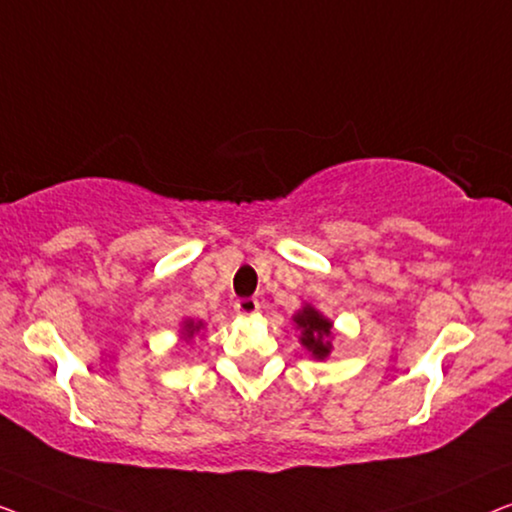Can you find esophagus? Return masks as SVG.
Here are the masks:
<instances>
[{
  "mask_svg": "<svg viewBox=\"0 0 512 512\" xmlns=\"http://www.w3.org/2000/svg\"><path fill=\"white\" fill-rule=\"evenodd\" d=\"M234 311L239 315H255L259 311V301L257 299H239L234 304Z\"/></svg>",
  "mask_w": 512,
  "mask_h": 512,
  "instance_id": "obj_1",
  "label": "esophagus"
}]
</instances>
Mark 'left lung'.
<instances>
[{
  "label": "left lung",
  "instance_id": "left-lung-1",
  "mask_svg": "<svg viewBox=\"0 0 512 512\" xmlns=\"http://www.w3.org/2000/svg\"><path fill=\"white\" fill-rule=\"evenodd\" d=\"M294 329H299V343L304 345L308 355L318 362H325L334 350V322L322 315L313 304H304L292 315Z\"/></svg>",
  "mask_w": 512,
  "mask_h": 512
}]
</instances>
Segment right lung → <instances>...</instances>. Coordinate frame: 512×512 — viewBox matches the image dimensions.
<instances>
[{
	"instance_id": "1",
	"label": "right lung",
	"mask_w": 512,
	"mask_h": 512,
	"mask_svg": "<svg viewBox=\"0 0 512 512\" xmlns=\"http://www.w3.org/2000/svg\"><path fill=\"white\" fill-rule=\"evenodd\" d=\"M206 327L204 320H192V318H185L181 322V331H178V343H192V338L201 334ZM204 336V334H201Z\"/></svg>"
}]
</instances>
